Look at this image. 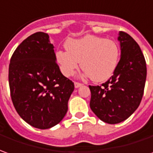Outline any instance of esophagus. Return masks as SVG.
I'll return each instance as SVG.
<instances>
[{
  "label": "esophagus",
  "mask_w": 153,
  "mask_h": 153,
  "mask_svg": "<svg viewBox=\"0 0 153 153\" xmlns=\"http://www.w3.org/2000/svg\"><path fill=\"white\" fill-rule=\"evenodd\" d=\"M82 85H83L82 84H80V83H78V82H75V83H74V87H75L76 89H78V88L81 87Z\"/></svg>",
  "instance_id": "obj_1"
}]
</instances>
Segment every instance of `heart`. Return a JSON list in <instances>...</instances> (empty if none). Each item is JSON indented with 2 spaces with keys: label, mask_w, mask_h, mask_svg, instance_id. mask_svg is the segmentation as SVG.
Here are the masks:
<instances>
[{
  "label": "heart",
  "mask_w": 153,
  "mask_h": 153,
  "mask_svg": "<svg viewBox=\"0 0 153 153\" xmlns=\"http://www.w3.org/2000/svg\"><path fill=\"white\" fill-rule=\"evenodd\" d=\"M67 51L55 54L56 62L64 76H72L80 62L83 76L95 82L107 80L116 69L120 49L116 42L94 35H85L65 42Z\"/></svg>",
  "instance_id": "b5f03b06"
}]
</instances>
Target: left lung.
<instances>
[{
    "instance_id": "1",
    "label": "left lung",
    "mask_w": 153,
    "mask_h": 153,
    "mask_svg": "<svg viewBox=\"0 0 153 153\" xmlns=\"http://www.w3.org/2000/svg\"><path fill=\"white\" fill-rule=\"evenodd\" d=\"M120 59L110 79L101 86H90V106L99 119L108 124L126 120L142 99L146 78L145 58L129 34L119 32Z\"/></svg>"
}]
</instances>
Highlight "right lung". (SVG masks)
<instances>
[{
	"mask_svg": "<svg viewBox=\"0 0 153 153\" xmlns=\"http://www.w3.org/2000/svg\"><path fill=\"white\" fill-rule=\"evenodd\" d=\"M12 103L22 119L32 126L48 129L68 111L74 90L56 63L54 46L45 33H33L12 54L9 65Z\"/></svg>",
	"mask_w": 153,
	"mask_h": 153,
	"instance_id": "add662e5",
	"label": "right lung"
}]
</instances>
